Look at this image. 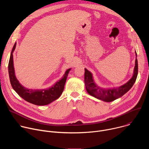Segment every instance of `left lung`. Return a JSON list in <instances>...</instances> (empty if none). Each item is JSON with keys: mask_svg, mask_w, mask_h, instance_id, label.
I'll return each mask as SVG.
<instances>
[{"mask_svg": "<svg viewBox=\"0 0 149 149\" xmlns=\"http://www.w3.org/2000/svg\"><path fill=\"white\" fill-rule=\"evenodd\" d=\"M136 53V59L135 61V67L134 69L133 75L132 78L123 86L118 88H103L95 84L94 81L92 74L85 68L84 82L88 93L93 97L105 102L113 101L125 94L129 91L133 87L136 82L138 74V62L137 59V53Z\"/></svg>", "mask_w": 149, "mask_h": 149, "instance_id": "1", "label": "left lung"}]
</instances>
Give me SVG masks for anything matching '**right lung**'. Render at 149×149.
<instances>
[{"label":"right lung","instance_id":"obj_1","mask_svg":"<svg viewBox=\"0 0 149 149\" xmlns=\"http://www.w3.org/2000/svg\"><path fill=\"white\" fill-rule=\"evenodd\" d=\"M16 45V43L15 44L12 50L8 64L9 79L13 89L25 101L37 105H48L58 99L63 91L65 84L71 68L68 69L63 77L48 88L42 90L28 89L19 83L15 74L13 52L15 51Z\"/></svg>","mask_w":149,"mask_h":149}]
</instances>
